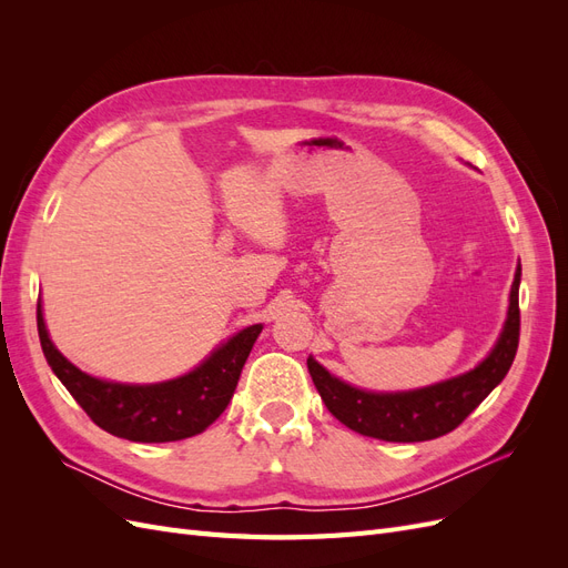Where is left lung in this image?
Listing matches in <instances>:
<instances>
[{"instance_id":"left-lung-1","label":"left lung","mask_w":568,"mask_h":568,"mask_svg":"<svg viewBox=\"0 0 568 568\" xmlns=\"http://www.w3.org/2000/svg\"><path fill=\"white\" fill-rule=\"evenodd\" d=\"M519 282L521 267L514 274L509 313L497 346L476 369L457 379L405 393H369L343 384L307 357V369L326 409L353 432L390 443H417L450 434L505 379L514 363L521 329Z\"/></svg>"}]
</instances>
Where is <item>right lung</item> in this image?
<instances>
[{
    "label": "right lung",
    "instance_id": "right-lung-1",
    "mask_svg": "<svg viewBox=\"0 0 568 568\" xmlns=\"http://www.w3.org/2000/svg\"><path fill=\"white\" fill-rule=\"evenodd\" d=\"M38 332L49 367L99 428L136 443H168L205 432L225 412L263 324L232 336L194 372L149 386L101 382L68 363L49 341L40 301Z\"/></svg>",
    "mask_w": 568,
    "mask_h": 568
}]
</instances>
